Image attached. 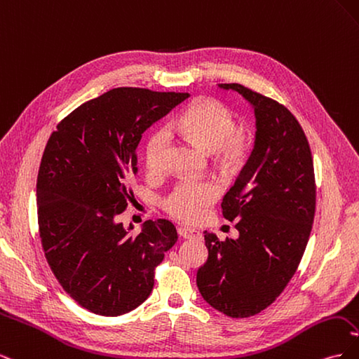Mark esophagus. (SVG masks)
<instances>
[{
  "instance_id": "1",
  "label": "esophagus",
  "mask_w": 359,
  "mask_h": 359,
  "mask_svg": "<svg viewBox=\"0 0 359 359\" xmlns=\"http://www.w3.org/2000/svg\"><path fill=\"white\" fill-rule=\"evenodd\" d=\"M178 233L182 238H187V240H199L202 238V233L196 229H190V227H178Z\"/></svg>"
}]
</instances>
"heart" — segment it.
Returning a JSON list of instances; mask_svg holds the SVG:
<instances>
[{
	"label": "heart",
	"mask_w": 359,
	"mask_h": 359,
	"mask_svg": "<svg viewBox=\"0 0 359 359\" xmlns=\"http://www.w3.org/2000/svg\"><path fill=\"white\" fill-rule=\"evenodd\" d=\"M233 124L235 115L229 107L208 97L194 100L177 119L180 132L191 137L203 149H212L214 163L224 172L240 168L252 147V135L248 130ZM166 147V132H157L149 139L145 165L151 173L163 169ZM219 194V186L211 180H184L168 194L165 210L181 222L193 223L202 219Z\"/></svg>",
	"instance_id": "heart-1"
}]
</instances>
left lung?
I'll return each instance as SVG.
<instances>
[{"label":"left lung","instance_id":"obj_1","mask_svg":"<svg viewBox=\"0 0 359 359\" xmlns=\"http://www.w3.org/2000/svg\"><path fill=\"white\" fill-rule=\"evenodd\" d=\"M255 107L256 140L240 177L224 194L222 212L240 236L220 241L205 233L208 260L198 287L211 307L250 318L285 290L310 238L316 182L309 140L286 106L240 83H219Z\"/></svg>","mask_w":359,"mask_h":359}]
</instances>
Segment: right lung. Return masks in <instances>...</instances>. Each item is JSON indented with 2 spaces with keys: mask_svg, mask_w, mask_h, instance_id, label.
<instances>
[{
  "mask_svg": "<svg viewBox=\"0 0 359 359\" xmlns=\"http://www.w3.org/2000/svg\"><path fill=\"white\" fill-rule=\"evenodd\" d=\"M187 97L114 88L62 118L46 144L37 177L43 252L62 289L100 316L139 307L153 290L156 268L178 240L169 220H148L132 236L119 215L132 198L144 132Z\"/></svg>",
  "mask_w": 359,
  "mask_h": 359,
  "instance_id": "add662e5",
  "label": "right lung"
}]
</instances>
